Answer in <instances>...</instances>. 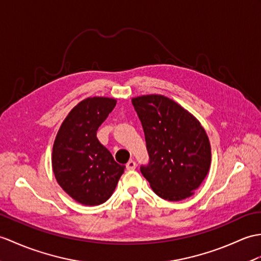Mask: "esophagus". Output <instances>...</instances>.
<instances>
[{
  "mask_svg": "<svg viewBox=\"0 0 261 261\" xmlns=\"http://www.w3.org/2000/svg\"><path fill=\"white\" fill-rule=\"evenodd\" d=\"M136 167H137V163L133 160H130L128 163H126V169H128V170H135Z\"/></svg>",
  "mask_w": 261,
  "mask_h": 261,
  "instance_id": "obj_1",
  "label": "esophagus"
}]
</instances>
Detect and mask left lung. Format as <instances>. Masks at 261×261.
<instances>
[{
    "instance_id": "1",
    "label": "left lung",
    "mask_w": 261,
    "mask_h": 261,
    "mask_svg": "<svg viewBox=\"0 0 261 261\" xmlns=\"http://www.w3.org/2000/svg\"><path fill=\"white\" fill-rule=\"evenodd\" d=\"M141 121L149 165L140 168L154 193L168 201L191 197L207 177L209 138L199 120L161 94L132 98Z\"/></svg>"
}]
</instances>
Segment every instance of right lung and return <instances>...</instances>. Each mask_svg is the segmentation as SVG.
I'll use <instances>...</instances> for the list:
<instances>
[{
    "label": "right lung",
    "mask_w": 261,
    "mask_h": 261,
    "mask_svg": "<svg viewBox=\"0 0 261 261\" xmlns=\"http://www.w3.org/2000/svg\"><path fill=\"white\" fill-rule=\"evenodd\" d=\"M117 105L107 96L79 102L64 119L52 151V169L60 187L84 205H99L112 196L125 166L96 138V131Z\"/></svg>",
    "instance_id": "right-lung-1"
}]
</instances>
